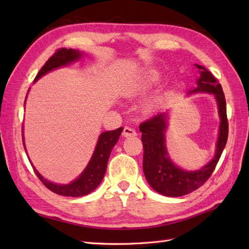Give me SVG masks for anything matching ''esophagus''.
<instances>
[{
    "label": "esophagus",
    "mask_w": 249,
    "mask_h": 249,
    "mask_svg": "<svg viewBox=\"0 0 249 249\" xmlns=\"http://www.w3.org/2000/svg\"><path fill=\"white\" fill-rule=\"evenodd\" d=\"M122 135L126 137V138H129V137H135L137 135V133H136V130L134 128L128 127V126H125Z\"/></svg>",
    "instance_id": "obj_1"
}]
</instances>
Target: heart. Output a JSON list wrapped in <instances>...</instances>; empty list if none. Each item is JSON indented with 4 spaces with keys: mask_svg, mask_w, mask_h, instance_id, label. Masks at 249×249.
Segmentation results:
<instances>
[{
    "mask_svg": "<svg viewBox=\"0 0 249 249\" xmlns=\"http://www.w3.org/2000/svg\"><path fill=\"white\" fill-rule=\"evenodd\" d=\"M158 78H160V73L156 71H146L142 72L140 76L135 78L133 81L128 83L127 88H126L125 92L128 96H136V95L142 94L149 89L153 83H155ZM153 108V104L147 105L146 109L150 110Z\"/></svg>",
    "mask_w": 249,
    "mask_h": 249,
    "instance_id": "b5f03b06",
    "label": "heart"
}]
</instances>
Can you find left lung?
I'll use <instances>...</instances> for the list:
<instances>
[{
	"instance_id": "8db88e82",
	"label": "left lung",
	"mask_w": 249,
	"mask_h": 249,
	"mask_svg": "<svg viewBox=\"0 0 249 249\" xmlns=\"http://www.w3.org/2000/svg\"><path fill=\"white\" fill-rule=\"evenodd\" d=\"M200 77L197 88L188 94H213L218 106L220 125L214 157L199 170L187 171L174 165L166 145V130L168 128V112L158 113L140 125L143 144V172L147 183L155 192L167 197H181L187 195L208 181L217 165L228 139L226 99L220 83L205 67L196 65Z\"/></svg>"
}]
</instances>
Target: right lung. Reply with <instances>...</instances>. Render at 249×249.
Wrapping results in <instances>:
<instances>
[{"label": "right lung", "instance_id": "add662e5", "mask_svg": "<svg viewBox=\"0 0 249 249\" xmlns=\"http://www.w3.org/2000/svg\"><path fill=\"white\" fill-rule=\"evenodd\" d=\"M81 56L82 52L76 49L61 48L59 50H56L55 53L45 63V65L43 67H41V70L37 73L34 82L51 71L56 70V68H60L62 66H66L72 62L78 61ZM122 131H123V127H119L115 130L104 131V133L100 134L91 160L89 161L88 166L82 171L80 176L76 179H73L70 184L52 183L48 181V179H46L36 170L35 167L32 165L34 168V172L47 188L57 195L66 196V197H82V196L89 195V193H92L93 190L96 189L99 186V184L102 183L106 170H107V163L109 160L111 151H112L113 146L116 144V142H118ZM22 141L25 150L23 137Z\"/></svg>", "mask_w": 249, "mask_h": 249}]
</instances>
